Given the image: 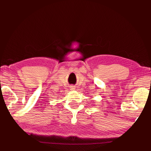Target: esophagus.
Segmentation results:
<instances>
[{"label": "esophagus", "mask_w": 151, "mask_h": 151, "mask_svg": "<svg viewBox=\"0 0 151 151\" xmlns=\"http://www.w3.org/2000/svg\"><path fill=\"white\" fill-rule=\"evenodd\" d=\"M70 89H71V90H75V88L73 87V86H72V87H70Z\"/></svg>", "instance_id": "obj_1"}]
</instances>
